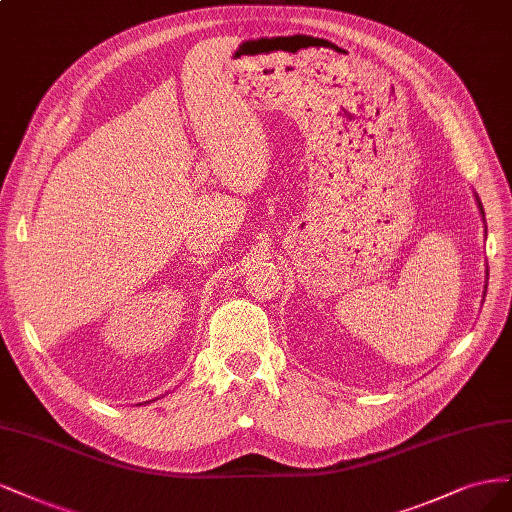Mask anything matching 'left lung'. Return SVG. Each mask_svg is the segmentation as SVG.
<instances>
[{
	"label": "left lung",
	"mask_w": 512,
	"mask_h": 512,
	"mask_svg": "<svg viewBox=\"0 0 512 512\" xmlns=\"http://www.w3.org/2000/svg\"><path fill=\"white\" fill-rule=\"evenodd\" d=\"M476 197V204H478V210H481V214H483V221H485V210H483V204H481V200H478V195H474ZM487 274V278H489V270L485 272ZM485 289H487V285H485ZM487 293V291H485Z\"/></svg>",
	"instance_id": "obj_1"
}]
</instances>
